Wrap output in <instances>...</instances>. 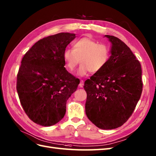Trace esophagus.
<instances>
[{
  "label": "esophagus",
  "instance_id": "obj_1",
  "mask_svg": "<svg viewBox=\"0 0 156 156\" xmlns=\"http://www.w3.org/2000/svg\"><path fill=\"white\" fill-rule=\"evenodd\" d=\"M84 87V81L83 80H80V84H79V87L82 88Z\"/></svg>",
  "mask_w": 156,
  "mask_h": 156
}]
</instances>
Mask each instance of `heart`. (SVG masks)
<instances>
[{"instance_id": "heart-1", "label": "heart", "mask_w": 156, "mask_h": 156, "mask_svg": "<svg viewBox=\"0 0 156 156\" xmlns=\"http://www.w3.org/2000/svg\"><path fill=\"white\" fill-rule=\"evenodd\" d=\"M64 59L68 70L73 72L80 62L77 75L84 76L88 72L97 73L107 65L110 57V51L107 45L88 37L76 41L73 49H66L64 51Z\"/></svg>"}]
</instances>
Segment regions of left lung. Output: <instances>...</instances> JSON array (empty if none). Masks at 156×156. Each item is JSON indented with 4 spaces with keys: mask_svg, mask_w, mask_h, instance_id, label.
Returning <instances> with one entry per match:
<instances>
[{
    "mask_svg": "<svg viewBox=\"0 0 156 156\" xmlns=\"http://www.w3.org/2000/svg\"><path fill=\"white\" fill-rule=\"evenodd\" d=\"M105 37L111 43V56L107 65L84 82L85 111L97 127L113 129L128 120L140 100L141 67L124 42L115 36Z\"/></svg>",
    "mask_w": 156,
    "mask_h": 156,
    "instance_id": "1",
    "label": "left lung"
}]
</instances>
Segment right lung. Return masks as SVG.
<instances>
[{
	"instance_id": "obj_1",
	"label": "right lung",
	"mask_w": 156,
	"mask_h": 156,
	"mask_svg": "<svg viewBox=\"0 0 156 156\" xmlns=\"http://www.w3.org/2000/svg\"><path fill=\"white\" fill-rule=\"evenodd\" d=\"M76 37L69 33L48 36L23 56L16 90L25 113L35 123L49 127L64 117L66 102L80 83L66 69L63 56Z\"/></svg>"
}]
</instances>
